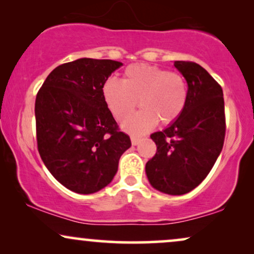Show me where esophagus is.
Masks as SVG:
<instances>
[{
    "label": "esophagus",
    "instance_id": "obj_1",
    "mask_svg": "<svg viewBox=\"0 0 254 254\" xmlns=\"http://www.w3.org/2000/svg\"><path fill=\"white\" fill-rule=\"evenodd\" d=\"M130 140H131V144H133V146H136V144L140 143L141 137L140 136H135V135H131Z\"/></svg>",
    "mask_w": 254,
    "mask_h": 254
}]
</instances>
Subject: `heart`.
I'll return each instance as SVG.
<instances>
[{
  "label": "heart",
  "mask_w": 254,
  "mask_h": 254,
  "mask_svg": "<svg viewBox=\"0 0 254 254\" xmlns=\"http://www.w3.org/2000/svg\"><path fill=\"white\" fill-rule=\"evenodd\" d=\"M106 106L115 119L123 120L139 105L143 108L129 115L123 126L141 134L159 123L168 125L180 118L186 107L188 92L183 77L176 72L147 64L125 68L123 81L108 78L101 86Z\"/></svg>",
  "instance_id": "obj_1"
}]
</instances>
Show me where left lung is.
Here are the masks:
<instances>
[{
  "label": "left lung",
  "mask_w": 254,
  "mask_h": 254,
  "mask_svg": "<svg viewBox=\"0 0 254 254\" xmlns=\"http://www.w3.org/2000/svg\"><path fill=\"white\" fill-rule=\"evenodd\" d=\"M186 78V107L175 123L150 135L156 153L146 164L151 186L169 195H183L203 182L223 149L225 108L223 90L205 68L177 61Z\"/></svg>",
  "instance_id": "obj_1"
}]
</instances>
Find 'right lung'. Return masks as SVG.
<instances>
[{
    "label": "right lung",
    "instance_id": "1",
    "mask_svg": "<svg viewBox=\"0 0 254 254\" xmlns=\"http://www.w3.org/2000/svg\"><path fill=\"white\" fill-rule=\"evenodd\" d=\"M123 63L80 58L59 65L36 95L38 153L71 191L93 193L110 184L131 146L105 104L101 86Z\"/></svg>",
    "mask_w": 254,
    "mask_h": 254
}]
</instances>
